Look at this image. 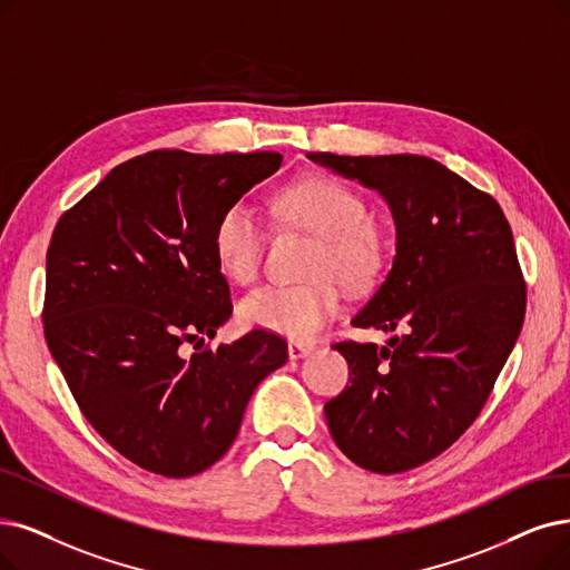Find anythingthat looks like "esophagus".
Returning a JSON list of instances; mask_svg holds the SVG:
<instances>
[{
	"label": "esophagus",
	"instance_id": "34e87169",
	"mask_svg": "<svg viewBox=\"0 0 570 570\" xmlns=\"http://www.w3.org/2000/svg\"><path fill=\"white\" fill-rule=\"evenodd\" d=\"M311 351H313V346H308V344H299V341H289V344H287V355H289V360L306 357Z\"/></svg>",
	"mask_w": 570,
	"mask_h": 570
}]
</instances>
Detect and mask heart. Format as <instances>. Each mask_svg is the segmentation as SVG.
Returning a JSON list of instances; mask_svg holds the SVG:
<instances>
[{
	"label": "heart",
	"instance_id": "b5f03b06",
	"mask_svg": "<svg viewBox=\"0 0 570 570\" xmlns=\"http://www.w3.org/2000/svg\"><path fill=\"white\" fill-rule=\"evenodd\" d=\"M271 213L287 226L315 236L306 283H271L253 289L238 306L240 323L255 330L308 341L341 306L334 275L348 287L367 285L383 262V234L367 215V203L344 179L311 173L271 196ZM264 224L243 200L222 210L213 249L222 273L238 285L257 278L264 255Z\"/></svg>",
	"mask_w": 570,
	"mask_h": 570
}]
</instances>
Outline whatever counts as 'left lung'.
Masks as SVG:
<instances>
[{"label":"left lung","mask_w":570,"mask_h":570,"mask_svg":"<svg viewBox=\"0 0 570 570\" xmlns=\"http://www.w3.org/2000/svg\"><path fill=\"white\" fill-rule=\"evenodd\" d=\"M389 203L395 259L355 327L385 346L341 341L351 385L325 404L336 446L379 474L440 456L480 416L527 313L510 224L489 194L416 154H306Z\"/></svg>","instance_id":"8db88e82"}]
</instances>
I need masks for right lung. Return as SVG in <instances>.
I'll return each instance as SVG.
<instances>
[{"label": "right lung", "mask_w": 570, "mask_h": 570, "mask_svg": "<svg viewBox=\"0 0 570 570\" xmlns=\"http://www.w3.org/2000/svg\"><path fill=\"white\" fill-rule=\"evenodd\" d=\"M283 164L278 151L158 149L114 168L56 224L43 334L86 421L135 465L191 476L234 444L287 344L253 330L200 348L232 317L213 229Z\"/></svg>", "instance_id": "add662e5"}]
</instances>
